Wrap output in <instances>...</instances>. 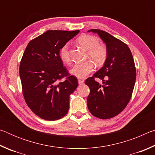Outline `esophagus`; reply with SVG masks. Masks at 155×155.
<instances>
[{
    "label": "esophagus",
    "instance_id": "esophagus-1",
    "mask_svg": "<svg viewBox=\"0 0 155 155\" xmlns=\"http://www.w3.org/2000/svg\"><path fill=\"white\" fill-rule=\"evenodd\" d=\"M84 83V81L83 80H81V79H78V84H79L80 85H83V84Z\"/></svg>",
    "mask_w": 155,
    "mask_h": 155
}]
</instances>
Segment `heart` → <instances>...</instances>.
I'll list each match as a JSON object with an SVG mask.
<instances>
[{
  "label": "heart",
  "instance_id": "obj_1",
  "mask_svg": "<svg viewBox=\"0 0 155 155\" xmlns=\"http://www.w3.org/2000/svg\"><path fill=\"white\" fill-rule=\"evenodd\" d=\"M78 45L87 51L86 58L90 59L97 66H101L107 61L108 49L105 44L99 42L97 37L88 34L78 37L77 40ZM59 58L65 64H69L71 59L70 57L69 45L65 44L59 51ZM90 61L76 64L70 70V74L78 78H84L94 70V64Z\"/></svg>",
  "mask_w": 155,
  "mask_h": 155
}]
</instances>
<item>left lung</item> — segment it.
<instances>
[{
    "label": "left lung",
    "mask_w": 155,
    "mask_h": 155,
    "mask_svg": "<svg viewBox=\"0 0 155 155\" xmlns=\"http://www.w3.org/2000/svg\"><path fill=\"white\" fill-rule=\"evenodd\" d=\"M88 31L98 34L106 44L108 57L103 67L85 81L90 89L87 107L94 116L112 118L125 109L132 96L136 79L134 59L127 44L119 39L99 29ZM96 78L103 81V86Z\"/></svg>",
    "instance_id": "left-lung-1"
}]
</instances>
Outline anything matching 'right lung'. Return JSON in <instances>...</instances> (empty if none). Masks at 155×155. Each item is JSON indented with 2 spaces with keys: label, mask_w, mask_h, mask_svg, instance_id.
<instances>
[{
  "label": "right lung",
  "mask_w": 155,
  "mask_h": 155,
  "mask_svg": "<svg viewBox=\"0 0 155 155\" xmlns=\"http://www.w3.org/2000/svg\"><path fill=\"white\" fill-rule=\"evenodd\" d=\"M78 33L48 30L31 40L23 54L20 64L23 96L31 111L44 120L61 119L69 109L70 95L78 80L64 67L59 51Z\"/></svg>",
  "instance_id": "right-lung-1"
}]
</instances>
